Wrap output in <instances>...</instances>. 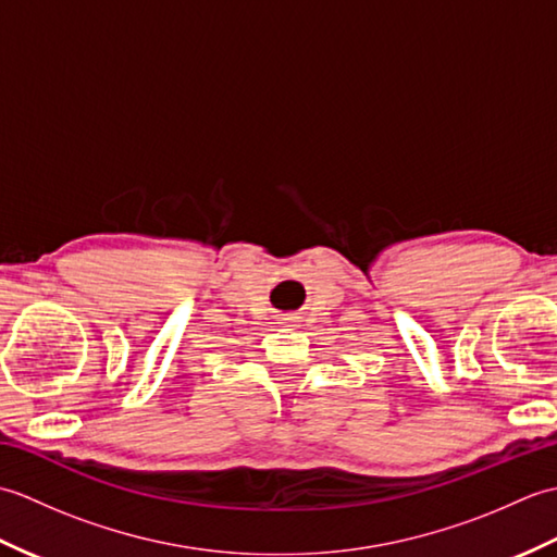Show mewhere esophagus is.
Segmentation results:
<instances>
[{
  "label": "esophagus",
  "instance_id": "obj_1",
  "mask_svg": "<svg viewBox=\"0 0 557 557\" xmlns=\"http://www.w3.org/2000/svg\"><path fill=\"white\" fill-rule=\"evenodd\" d=\"M287 321H294V318H287Z\"/></svg>",
  "mask_w": 557,
  "mask_h": 557
}]
</instances>
